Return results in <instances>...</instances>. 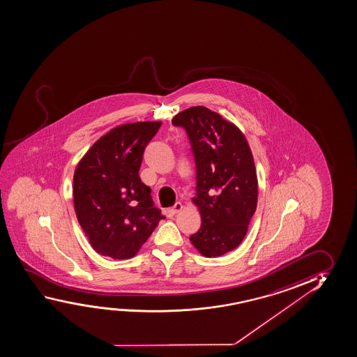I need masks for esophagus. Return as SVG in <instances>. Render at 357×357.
<instances>
[{
  "mask_svg": "<svg viewBox=\"0 0 357 357\" xmlns=\"http://www.w3.org/2000/svg\"><path fill=\"white\" fill-rule=\"evenodd\" d=\"M182 209V203L181 202H176L172 207L167 208L166 209V213L169 214V215H175L176 213H178Z\"/></svg>",
  "mask_w": 357,
  "mask_h": 357,
  "instance_id": "34e87169",
  "label": "esophagus"
}]
</instances>
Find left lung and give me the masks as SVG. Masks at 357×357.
I'll list each match as a JSON object with an SVG mask.
<instances>
[{
  "instance_id": "left-lung-1",
  "label": "left lung",
  "mask_w": 357,
  "mask_h": 357,
  "mask_svg": "<svg viewBox=\"0 0 357 357\" xmlns=\"http://www.w3.org/2000/svg\"><path fill=\"white\" fill-rule=\"evenodd\" d=\"M185 129L196 164V197L201 228L190 236L202 255H224L243 241L257 204L255 164L244 134L206 107L187 108L172 118Z\"/></svg>"
}]
</instances>
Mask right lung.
<instances>
[{
	"mask_svg": "<svg viewBox=\"0 0 357 357\" xmlns=\"http://www.w3.org/2000/svg\"><path fill=\"white\" fill-rule=\"evenodd\" d=\"M161 122L123 124L91 146L74 174L75 212L92 248L116 260L133 257L165 215L139 169Z\"/></svg>",
	"mask_w": 357,
	"mask_h": 357,
	"instance_id": "obj_1",
	"label": "right lung"
}]
</instances>
